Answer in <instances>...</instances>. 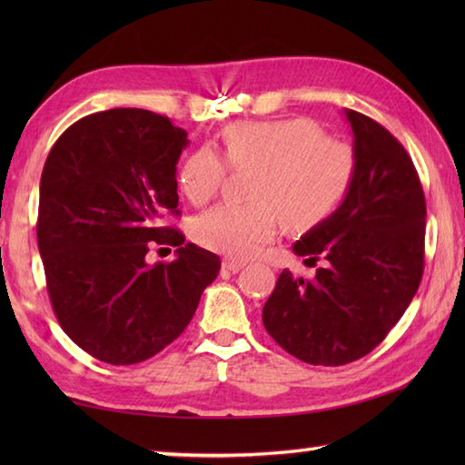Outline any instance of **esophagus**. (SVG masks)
I'll list each match as a JSON object with an SVG mask.
<instances>
[{"mask_svg":"<svg viewBox=\"0 0 465 465\" xmlns=\"http://www.w3.org/2000/svg\"><path fill=\"white\" fill-rule=\"evenodd\" d=\"M243 265H245V262H240V260H223V270L232 272V273L240 272Z\"/></svg>","mask_w":465,"mask_h":465,"instance_id":"34e87169","label":"esophagus"}]
</instances>
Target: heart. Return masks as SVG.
I'll list each match as a JSON object with an SVG mask.
<instances>
[{
    "mask_svg": "<svg viewBox=\"0 0 465 465\" xmlns=\"http://www.w3.org/2000/svg\"><path fill=\"white\" fill-rule=\"evenodd\" d=\"M223 155L235 170H253L252 202L212 207L195 222L193 235L203 248L230 258H250L273 240L280 222L303 232L328 220L355 177L351 147L305 117L233 124L223 134ZM225 162L210 147L187 155L177 172L187 200L210 202L225 177Z\"/></svg>",
    "mask_w": 465,
    "mask_h": 465,
    "instance_id": "b5f03b06",
    "label": "heart"
}]
</instances>
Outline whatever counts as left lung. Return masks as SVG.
<instances>
[{
    "mask_svg": "<svg viewBox=\"0 0 465 465\" xmlns=\"http://www.w3.org/2000/svg\"><path fill=\"white\" fill-rule=\"evenodd\" d=\"M353 132L351 190L328 220L293 243L322 262L312 280L283 270L263 305L265 330L312 365L363 358L400 322L423 273L426 197L403 145L383 125L345 110Z\"/></svg>",
    "mask_w": 465,
    "mask_h": 465,
    "instance_id": "obj_1",
    "label": "left lung"
}]
</instances>
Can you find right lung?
Masks as SVG:
<instances>
[{
  "label": "right lung",
  "mask_w": 465,
  "mask_h": 465,
  "mask_svg": "<svg viewBox=\"0 0 465 465\" xmlns=\"http://www.w3.org/2000/svg\"><path fill=\"white\" fill-rule=\"evenodd\" d=\"M187 134L165 115L115 107L59 135L39 183L37 245L62 330L95 360L132 365L170 345L220 273L215 253L165 227ZM182 244L170 264L153 244Z\"/></svg>",
  "instance_id": "right-lung-1"
}]
</instances>
